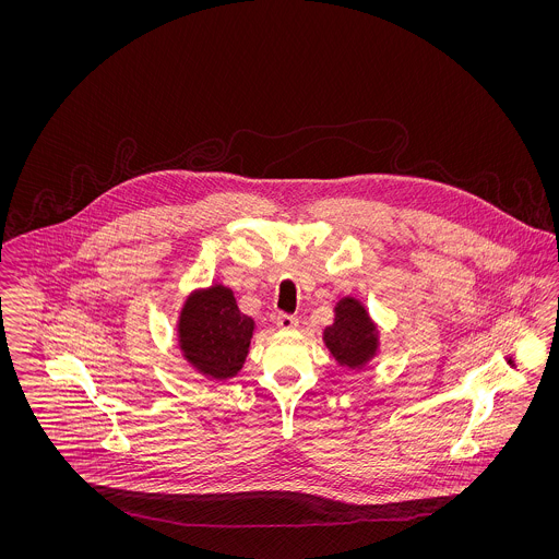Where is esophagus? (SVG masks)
Segmentation results:
<instances>
[{
  "label": "esophagus",
  "instance_id": "obj_1",
  "mask_svg": "<svg viewBox=\"0 0 559 559\" xmlns=\"http://www.w3.org/2000/svg\"><path fill=\"white\" fill-rule=\"evenodd\" d=\"M297 322H299V320L295 319L293 314H285V312H281V314L276 317V326L283 329V331H292V329L297 326Z\"/></svg>",
  "mask_w": 559,
  "mask_h": 559
}]
</instances>
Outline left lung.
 Wrapping results in <instances>:
<instances>
[{"label": "left lung", "instance_id": "obj_1", "mask_svg": "<svg viewBox=\"0 0 559 559\" xmlns=\"http://www.w3.org/2000/svg\"><path fill=\"white\" fill-rule=\"evenodd\" d=\"M322 342L347 369L367 367L379 347L377 326L356 297H342L335 304V320L324 329Z\"/></svg>", "mask_w": 559, "mask_h": 559}]
</instances>
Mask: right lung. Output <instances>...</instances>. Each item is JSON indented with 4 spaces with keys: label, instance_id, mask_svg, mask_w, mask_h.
Masks as SVG:
<instances>
[{
    "label": "right lung",
    "instance_id": "obj_1",
    "mask_svg": "<svg viewBox=\"0 0 559 559\" xmlns=\"http://www.w3.org/2000/svg\"><path fill=\"white\" fill-rule=\"evenodd\" d=\"M255 322L242 314L224 285L190 293L178 320V344L188 362L205 377L226 381L242 369Z\"/></svg>",
    "mask_w": 559,
    "mask_h": 559
}]
</instances>
